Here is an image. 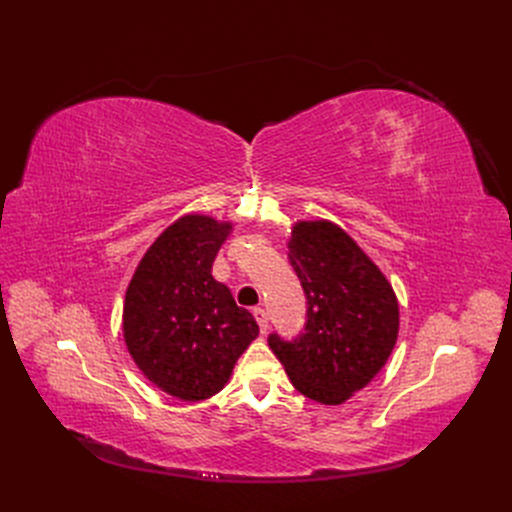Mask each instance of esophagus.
Returning <instances> with one entry per match:
<instances>
[{"mask_svg":"<svg viewBox=\"0 0 512 512\" xmlns=\"http://www.w3.org/2000/svg\"><path fill=\"white\" fill-rule=\"evenodd\" d=\"M253 315H255V319H257L261 334H265L267 328H270V317H267V311H265L263 307H255V309H253Z\"/></svg>","mask_w":512,"mask_h":512,"instance_id":"1","label":"esophagus"}]
</instances>
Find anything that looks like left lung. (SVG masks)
I'll return each mask as SVG.
<instances>
[{
	"instance_id": "obj_1",
	"label": "left lung",
	"mask_w": 512,
	"mask_h": 512,
	"mask_svg": "<svg viewBox=\"0 0 512 512\" xmlns=\"http://www.w3.org/2000/svg\"><path fill=\"white\" fill-rule=\"evenodd\" d=\"M288 261L307 299L305 326L292 340L274 332L267 344L301 394L340 405L367 386L392 353L394 290L355 240L330 222L294 226Z\"/></svg>"
}]
</instances>
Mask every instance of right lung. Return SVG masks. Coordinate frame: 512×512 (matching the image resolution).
Here are the masks:
<instances>
[{
    "label": "right lung",
    "instance_id": "add662e5",
    "mask_svg": "<svg viewBox=\"0 0 512 512\" xmlns=\"http://www.w3.org/2000/svg\"><path fill=\"white\" fill-rule=\"evenodd\" d=\"M230 228L184 215L149 247L126 290L128 353L157 388L182 400L218 394L259 334L255 317L211 276Z\"/></svg>",
    "mask_w": 512,
    "mask_h": 512
}]
</instances>
